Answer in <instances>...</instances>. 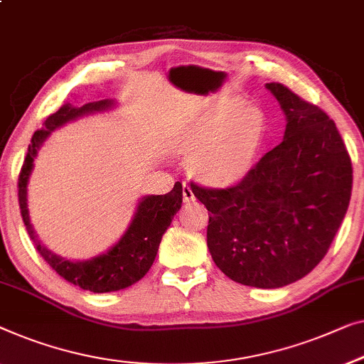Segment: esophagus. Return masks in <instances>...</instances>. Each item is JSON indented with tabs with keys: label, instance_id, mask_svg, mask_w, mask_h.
Instances as JSON below:
<instances>
[{
	"label": "esophagus",
	"instance_id": "34e87169",
	"mask_svg": "<svg viewBox=\"0 0 364 364\" xmlns=\"http://www.w3.org/2000/svg\"><path fill=\"white\" fill-rule=\"evenodd\" d=\"M182 197H183V202H193V200H195V193L192 191L191 183L183 182V186H182Z\"/></svg>",
	"mask_w": 364,
	"mask_h": 364
}]
</instances>
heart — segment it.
Returning <instances> with one entry per match:
<instances>
[{"instance_id": "obj_1", "label": "heart", "mask_w": 364, "mask_h": 364, "mask_svg": "<svg viewBox=\"0 0 364 364\" xmlns=\"http://www.w3.org/2000/svg\"><path fill=\"white\" fill-rule=\"evenodd\" d=\"M238 103L203 109L178 126L172 147L188 159V169L213 187H230L255 166L266 136V118ZM237 113L235 114L234 112Z\"/></svg>"}]
</instances>
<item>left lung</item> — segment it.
<instances>
[{"label":"left lung","mask_w":364,"mask_h":364,"mask_svg":"<svg viewBox=\"0 0 364 364\" xmlns=\"http://www.w3.org/2000/svg\"><path fill=\"white\" fill-rule=\"evenodd\" d=\"M266 88L286 114L282 143L233 187H191L208 210L207 245L220 271L243 286L277 289L323 259L348 210L353 169L323 109L282 83Z\"/></svg>","instance_id":"8db88e82"}]
</instances>
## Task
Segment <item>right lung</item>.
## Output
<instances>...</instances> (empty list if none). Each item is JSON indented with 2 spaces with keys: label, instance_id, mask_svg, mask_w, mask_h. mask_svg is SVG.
Masks as SVG:
<instances>
[{
  "label": "right lung",
  "instance_id": "obj_1",
  "mask_svg": "<svg viewBox=\"0 0 364 364\" xmlns=\"http://www.w3.org/2000/svg\"><path fill=\"white\" fill-rule=\"evenodd\" d=\"M113 105L112 100H100V102L87 103L83 107H72L70 103H67L59 112L50 114L46 119L44 128L36 131L31 139L18 182L21 215H23L26 230L38 247L39 255L65 281L75 284L83 291L97 294L114 292L133 286L151 269L157 250H159L162 235L169 228L173 215L182 207V183L176 182L172 191L166 195H146L141 198L124 235L107 252L87 261H70L47 250L36 235L29 220L28 182L39 147L49 138L52 131L64 126L68 121L83 117V114L105 112Z\"/></svg>",
  "mask_w": 364,
  "mask_h": 364
}]
</instances>
